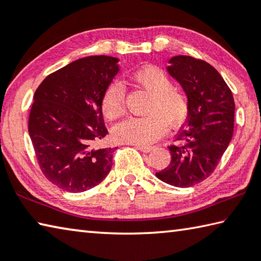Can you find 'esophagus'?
I'll list each match as a JSON object with an SVG mask.
<instances>
[{
	"label": "esophagus",
	"mask_w": 261,
	"mask_h": 261,
	"mask_svg": "<svg viewBox=\"0 0 261 261\" xmlns=\"http://www.w3.org/2000/svg\"><path fill=\"white\" fill-rule=\"evenodd\" d=\"M136 148L144 153H148L154 149V146H151V145H136Z\"/></svg>",
	"instance_id": "1"
}]
</instances>
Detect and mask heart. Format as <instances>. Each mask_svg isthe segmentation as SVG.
I'll use <instances>...</instances> for the list:
<instances>
[{
	"instance_id": "heart-1",
	"label": "heart",
	"mask_w": 261,
	"mask_h": 261,
	"mask_svg": "<svg viewBox=\"0 0 261 261\" xmlns=\"http://www.w3.org/2000/svg\"><path fill=\"white\" fill-rule=\"evenodd\" d=\"M131 81L149 98L146 117H131L114 127V138L120 143L144 145L171 129L182 126L190 113L189 95L182 87L175 86L173 78L156 65H145L132 72ZM101 107L108 120H116L125 112V87L120 82H112L101 98Z\"/></svg>"
}]
</instances>
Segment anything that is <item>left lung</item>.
Wrapping results in <instances>:
<instances>
[{"instance_id":"obj_1","label":"left lung","mask_w":261,"mask_h":261,"mask_svg":"<svg viewBox=\"0 0 261 261\" xmlns=\"http://www.w3.org/2000/svg\"><path fill=\"white\" fill-rule=\"evenodd\" d=\"M167 68L190 100L187 123L170 145L169 166L156 177L177 188H190L213 174L233 132L235 102L230 88L214 67L192 56L178 55Z\"/></svg>"}]
</instances>
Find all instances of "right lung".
<instances>
[{
  "instance_id": "right-lung-1",
  "label": "right lung",
  "mask_w": 261,
  "mask_h": 261,
  "mask_svg": "<svg viewBox=\"0 0 261 261\" xmlns=\"http://www.w3.org/2000/svg\"><path fill=\"white\" fill-rule=\"evenodd\" d=\"M118 60L98 55L72 62L43 79L34 93L29 134L46 178L64 191L96 187L113 167L116 148L98 147L108 134L101 98Z\"/></svg>"
}]
</instances>
